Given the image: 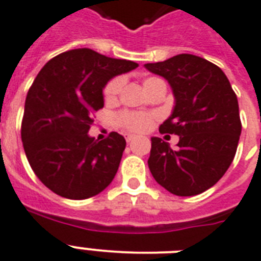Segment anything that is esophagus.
Wrapping results in <instances>:
<instances>
[{"label":"esophagus","instance_id":"esophagus-1","mask_svg":"<svg viewBox=\"0 0 261 261\" xmlns=\"http://www.w3.org/2000/svg\"><path fill=\"white\" fill-rule=\"evenodd\" d=\"M125 140H126V143H130V141H133V140H135V136H133V135H125Z\"/></svg>","mask_w":261,"mask_h":261}]
</instances>
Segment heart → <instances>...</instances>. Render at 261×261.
<instances>
[{"label": "heart", "instance_id": "1", "mask_svg": "<svg viewBox=\"0 0 261 261\" xmlns=\"http://www.w3.org/2000/svg\"><path fill=\"white\" fill-rule=\"evenodd\" d=\"M157 80L156 77H149V79L144 80V89L148 90ZM122 85H124V80L121 77H115L107 84L104 88V100L107 102H115L117 100L118 94L121 93ZM116 121L117 125L121 126L128 132H145L146 129H149L153 121V116L149 113H143V112H130V111H122L116 116Z\"/></svg>", "mask_w": 261, "mask_h": 261}]
</instances>
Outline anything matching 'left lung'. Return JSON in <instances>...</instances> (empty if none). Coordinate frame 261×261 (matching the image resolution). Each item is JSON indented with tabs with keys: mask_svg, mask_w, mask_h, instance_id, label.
<instances>
[{
	"mask_svg": "<svg viewBox=\"0 0 261 261\" xmlns=\"http://www.w3.org/2000/svg\"><path fill=\"white\" fill-rule=\"evenodd\" d=\"M173 90V113L160 133L180 136L176 149L152 137L150 173L176 196H195L216 184L227 172L242 133L239 102L220 68L195 55H177L145 64Z\"/></svg>",
	"mask_w": 261,
	"mask_h": 261,
	"instance_id": "obj_1",
	"label": "left lung"
}]
</instances>
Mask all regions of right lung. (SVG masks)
<instances>
[{"label": "right lung", "mask_w": 261, "mask_h": 261, "mask_svg": "<svg viewBox=\"0 0 261 261\" xmlns=\"http://www.w3.org/2000/svg\"><path fill=\"white\" fill-rule=\"evenodd\" d=\"M137 66L83 48L64 51L41 69L28 92L21 139L30 167L51 192L89 199L115 178L125 139L111 132L96 141L88 132L104 107L108 81Z\"/></svg>", "instance_id": "1"}]
</instances>
